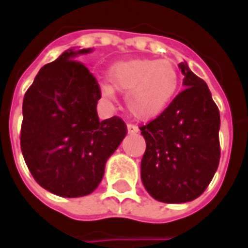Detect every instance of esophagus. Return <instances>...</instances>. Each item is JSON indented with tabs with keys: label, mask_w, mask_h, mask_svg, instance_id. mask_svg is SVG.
I'll list each match as a JSON object with an SVG mask.
<instances>
[{
	"label": "esophagus",
	"mask_w": 248,
	"mask_h": 248,
	"mask_svg": "<svg viewBox=\"0 0 248 248\" xmlns=\"http://www.w3.org/2000/svg\"><path fill=\"white\" fill-rule=\"evenodd\" d=\"M139 132V127L138 126H135V124H127V134L128 135H135V134H138Z\"/></svg>",
	"instance_id": "1"
}]
</instances>
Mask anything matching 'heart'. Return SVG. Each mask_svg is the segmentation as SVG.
I'll return each mask as SVG.
<instances>
[{"mask_svg": "<svg viewBox=\"0 0 248 248\" xmlns=\"http://www.w3.org/2000/svg\"><path fill=\"white\" fill-rule=\"evenodd\" d=\"M108 81L99 85L101 99L114 103L116 91L124 93L128 112L140 121L161 116L179 87V75L172 64L145 58L114 63L109 68Z\"/></svg>", "mask_w": 248, "mask_h": 248, "instance_id": "obj_1", "label": "heart"}]
</instances>
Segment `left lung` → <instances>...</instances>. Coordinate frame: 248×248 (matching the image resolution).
Listing matches in <instances>:
<instances>
[{
	"label": "left lung",
	"instance_id": "left-lung-1",
	"mask_svg": "<svg viewBox=\"0 0 248 248\" xmlns=\"http://www.w3.org/2000/svg\"><path fill=\"white\" fill-rule=\"evenodd\" d=\"M184 90L155 121L143 126L147 149L141 181L155 200L185 203L206 190L220 161V113L203 79L179 64Z\"/></svg>",
	"mask_w": 248,
	"mask_h": 248
}]
</instances>
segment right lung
<instances>
[{"label":"right lung","mask_w":248,"mask_h":248,"mask_svg":"<svg viewBox=\"0 0 248 248\" xmlns=\"http://www.w3.org/2000/svg\"><path fill=\"white\" fill-rule=\"evenodd\" d=\"M93 48H68L41 68L23 100L20 145L34 180L65 198L89 196L126 136L118 117L100 121L99 85L76 62Z\"/></svg>","instance_id":"add662e5"}]
</instances>
